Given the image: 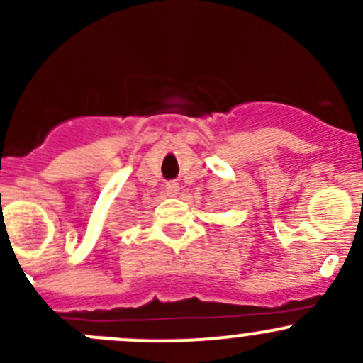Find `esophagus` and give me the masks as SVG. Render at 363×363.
Returning a JSON list of instances; mask_svg holds the SVG:
<instances>
[{
  "label": "esophagus",
  "instance_id": "34e87169",
  "mask_svg": "<svg viewBox=\"0 0 363 363\" xmlns=\"http://www.w3.org/2000/svg\"><path fill=\"white\" fill-rule=\"evenodd\" d=\"M164 189H167V195H170V196L179 195V182L168 181L167 184H164Z\"/></svg>",
  "mask_w": 363,
  "mask_h": 363
}]
</instances>
